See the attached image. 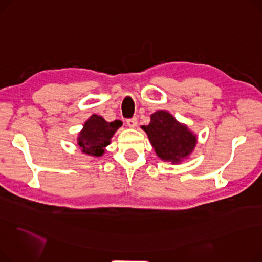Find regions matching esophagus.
I'll use <instances>...</instances> for the list:
<instances>
[{"label":"esophagus","instance_id":"esophagus-1","mask_svg":"<svg viewBox=\"0 0 262 262\" xmlns=\"http://www.w3.org/2000/svg\"><path fill=\"white\" fill-rule=\"evenodd\" d=\"M127 125H128L130 128H135L136 125H137V119H136L135 117L130 118V119H127Z\"/></svg>","mask_w":262,"mask_h":262}]
</instances>
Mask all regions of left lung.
<instances>
[{
  "label": "left lung",
  "mask_w": 262,
  "mask_h": 262,
  "mask_svg": "<svg viewBox=\"0 0 262 262\" xmlns=\"http://www.w3.org/2000/svg\"><path fill=\"white\" fill-rule=\"evenodd\" d=\"M157 156L173 165L187 160L195 148L198 137L185 124L165 110L151 114L150 122L142 126Z\"/></svg>",
  "instance_id": "obj_1"
}]
</instances>
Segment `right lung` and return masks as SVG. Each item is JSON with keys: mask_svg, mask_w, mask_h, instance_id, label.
Masks as SVG:
<instances>
[{"mask_svg": "<svg viewBox=\"0 0 262 262\" xmlns=\"http://www.w3.org/2000/svg\"><path fill=\"white\" fill-rule=\"evenodd\" d=\"M121 125L120 120L107 122L102 116L91 115L78 134L77 145L84 155L95 158L102 157L105 147L111 144V138Z\"/></svg>", "mask_w": 262, "mask_h": 262, "instance_id": "right-lung-1", "label": "right lung"}]
</instances>
